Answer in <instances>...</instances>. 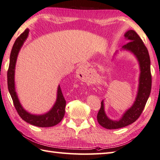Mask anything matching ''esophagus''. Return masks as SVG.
Segmentation results:
<instances>
[{"label": "esophagus", "mask_w": 160, "mask_h": 160, "mask_svg": "<svg viewBox=\"0 0 160 160\" xmlns=\"http://www.w3.org/2000/svg\"><path fill=\"white\" fill-rule=\"evenodd\" d=\"M87 67H88V66H87L86 64L82 65L81 66H80L79 68H78V72L84 76V75H85L87 73Z\"/></svg>", "instance_id": "obj_1"}]
</instances>
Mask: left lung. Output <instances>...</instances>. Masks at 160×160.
<instances>
[{"instance_id":"obj_1","label":"left lung","mask_w":160,"mask_h":160,"mask_svg":"<svg viewBox=\"0 0 160 160\" xmlns=\"http://www.w3.org/2000/svg\"><path fill=\"white\" fill-rule=\"evenodd\" d=\"M124 36L129 40V42L122 46L120 50L116 51L114 57L119 54L120 51L129 52L135 57L140 69L138 89L132 106L117 120H112L108 117L105 111L104 100H102L101 108L97 115V120L101 127L108 129L122 128L134 122L143 112L151 91L152 77L150 72V59L148 49L135 31L128 30L124 33Z\"/></svg>"}]
</instances>
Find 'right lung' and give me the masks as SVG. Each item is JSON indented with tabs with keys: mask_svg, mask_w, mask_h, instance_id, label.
Listing matches in <instances>:
<instances>
[{
	"mask_svg": "<svg viewBox=\"0 0 160 160\" xmlns=\"http://www.w3.org/2000/svg\"><path fill=\"white\" fill-rule=\"evenodd\" d=\"M29 33V29L27 28L20 36L17 38L14 42L12 49L10 57L9 68L8 71V87L10 94L13 101L14 106L17 112L27 123L39 127H50L59 124L65 115L66 100L63 97L60 85H58L57 91V99L52 108L44 114L37 115L28 112L24 108L20 103L18 95L15 89V67L17 57L22 47L27 39Z\"/></svg>",
	"mask_w": 160,
	"mask_h": 160,
	"instance_id": "add662e5",
	"label": "right lung"
}]
</instances>
